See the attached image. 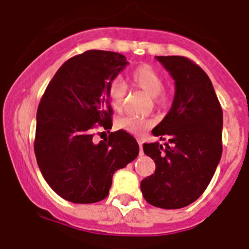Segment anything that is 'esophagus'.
Instances as JSON below:
<instances>
[{"label": "esophagus", "mask_w": 249, "mask_h": 249, "mask_svg": "<svg viewBox=\"0 0 249 249\" xmlns=\"http://www.w3.org/2000/svg\"><path fill=\"white\" fill-rule=\"evenodd\" d=\"M139 144H140V152L141 154H142V144H143V140H139Z\"/></svg>", "instance_id": "1"}]
</instances>
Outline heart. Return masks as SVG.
<instances>
[{
    "mask_svg": "<svg viewBox=\"0 0 249 249\" xmlns=\"http://www.w3.org/2000/svg\"><path fill=\"white\" fill-rule=\"evenodd\" d=\"M132 85L140 88L147 94L152 95L157 104L161 105L167 100V91L162 87V74L155 67L150 65L143 64L135 67L129 76ZM125 95H126V87L120 79H114L109 83L107 89L110 106L115 110H122L124 106ZM153 125L152 120L137 117L135 114H127L119 118L117 122V126L120 130L129 132L132 135H142L145 130L149 129Z\"/></svg>",
    "mask_w": 249,
    "mask_h": 249,
    "instance_id": "b5f03b06",
    "label": "heart"
}]
</instances>
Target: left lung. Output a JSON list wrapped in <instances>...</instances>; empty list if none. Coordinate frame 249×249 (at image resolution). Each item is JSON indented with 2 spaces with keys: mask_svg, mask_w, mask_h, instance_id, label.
I'll list each match as a JSON object with an SVG mask.
<instances>
[{
  "mask_svg": "<svg viewBox=\"0 0 249 249\" xmlns=\"http://www.w3.org/2000/svg\"><path fill=\"white\" fill-rule=\"evenodd\" d=\"M175 80L170 112L144 143L143 152L155 162V172L141 182L145 201L176 210L199 199L210 184L222 157L223 110L211 79L184 56H157Z\"/></svg>",
  "mask_w": 249,
  "mask_h": 249,
  "instance_id": "obj_1",
  "label": "left lung"
}]
</instances>
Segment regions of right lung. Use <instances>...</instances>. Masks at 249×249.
<instances>
[{
    "mask_svg": "<svg viewBox=\"0 0 249 249\" xmlns=\"http://www.w3.org/2000/svg\"><path fill=\"white\" fill-rule=\"evenodd\" d=\"M127 64L119 53L88 50L57 70L42 96L35 154L44 179L67 201L104 200L114 172L139 155V143L124 130L92 141L95 124L112 129L107 89Z\"/></svg>",
    "mask_w": 249,
    "mask_h": 249,
    "instance_id": "right-lung-1",
    "label": "right lung"
}]
</instances>
